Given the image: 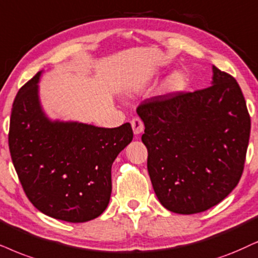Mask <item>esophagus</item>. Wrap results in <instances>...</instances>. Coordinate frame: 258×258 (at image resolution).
<instances>
[{
    "label": "esophagus",
    "mask_w": 258,
    "mask_h": 258,
    "mask_svg": "<svg viewBox=\"0 0 258 258\" xmlns=\"http://www.w3.org/2000/svg\"><path fill=\"white\" fill-rule=\"evenodd\" d=\"M131 125H132L133 133H135L136 136H138L140 133L144 132V123H143V121L139 118L133 119L131 121Z\"/></svg>",
    "instance_id": "1"
}]
</instances>
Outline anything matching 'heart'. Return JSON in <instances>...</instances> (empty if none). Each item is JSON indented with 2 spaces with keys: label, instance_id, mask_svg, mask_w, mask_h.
Returning <instances> with one entry per match:
<instances>
[{
  "label": "heart",
  "instance_id": "b5f03b06",
  "mask_svg": "<svg viewBox=\"0 0 258 258\" xmlns=\"http://www.w3.org/2000/svg\"><path fill=\"white\" fill-rule=\"evenodd\" d=\"M187 87V76L183 71L176 70L165 78L162 84V93L165 95H176Z\"/></svg>",
  "mask_w": 258,
  "mask_h": 258
}]
</instances>
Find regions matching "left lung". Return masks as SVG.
Segmentation results:
<instances>
[{"instance_id":"8db88e82","label":"left lung","mask_w":258,"mask_h":258,"mask_svg":"<svg viewBox=\"0 0 258 258\" xmlns=\"http://www.w3.org/2000/svg\"><path fill=\"white\" fill-rule=\"evenodd\" d=\"M212 71L206 89L155 96L137 108L153 190L174 213L210 210L243 174L251 126L245 99L231 75Z\"/></svg>"}]
</instances>
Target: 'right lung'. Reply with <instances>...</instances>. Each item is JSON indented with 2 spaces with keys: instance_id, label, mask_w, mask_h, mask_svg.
<instances>
[{
  "instance_id": "obj_1",
  "label": "right lung",
  "mask_w": 258,
  "mask_h": 258,
  "mask_svg": "<svg viewBox=\"0 0 258 258\" xmlns=\"http://www.w3.org/2000/svg\"><path fill=\"white\" fill-rule=\"evenodd\" d=\"M41 74L19 90L13 103V164L29 201L42 213L68 223L93 220L108 206L112 164L132 142V127L51 120L39 97Z\"/></svg>"
}]
</instances>
